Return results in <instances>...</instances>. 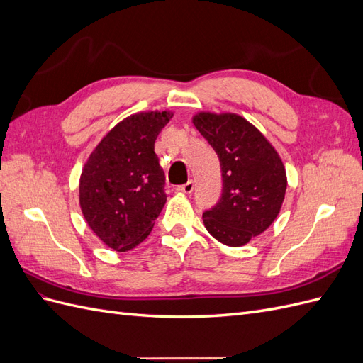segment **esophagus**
Segmentation results:
<instances>
[{"instance_id": "esophagus-1", "label": "esophagus", "mask_w": 363, "mask_h": 363, "mask_svg": "<svg viewBox=\"0 0 363 363\" xmlns=\"http://www.w3.org/2000/svg\"><path fill=\"white\" fill-rule=\"evenodd\" d=\"M177 191H179V192H182V194H191V192L194 191V182H192V180H189V182H186L184 184L179 186V188H177Z\"/></svg>"}]
</instances>
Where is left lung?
Listing matches in <instances>:
<instances>
[{
	"instance_id": "8db88e82",
	"label": "left lung",
	"mask_w": 363,
	"mask_h": 363,
	"mask_svg": "<svg viewBox=\"0 0 363 363\" xmlns=\"http://www.w3.org/2000/svg\"><path fill=\"white\" fill-rule=\"evenodd\" d=\"M194 125L215 150L223 172L219 201L203 223L219 242L242 247L277 218L286 192V171L277 151L247 119L201 112Z\"/></svg>"
}]
</instances>
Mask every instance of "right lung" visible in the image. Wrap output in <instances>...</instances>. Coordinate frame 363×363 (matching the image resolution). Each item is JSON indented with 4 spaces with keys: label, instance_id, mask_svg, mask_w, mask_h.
I'll list each match as a JSON object with an SVG mask.
<instances>
[{
    "label": "right lung",
    "instance_id": "obj_1",
    "mask_svg": "<svg viewBox=\"0 0 363 363\" xmlns=\"http://www.w3.org/2000/svg\"><path fill=\"white\" fill-rule=\"evenodd\" d=\"M171 112H140L121 121L95 147L80 177L87 225L115 251H128L150 233L167 203L155 142Z\"/></svg>",
    "mask_w": 363,
    "mask_h": 363
}]
</instances>
